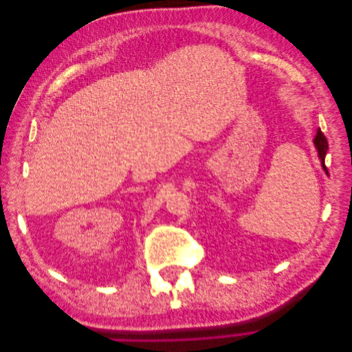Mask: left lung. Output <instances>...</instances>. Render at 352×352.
Here are the masks:
<instances>
[{
	"label": "left lung",
	"mask_w": 352,
	"mask_h": 352,
	"mask_svg": "<svg viewBox=\"0 0 352 352\" xmlns=\"http://www.w3.org/2000/svg\"><path fill=\"white\" fill-rule=\"evenodd\" d=\"M314 145H316L317 151H318V157H320L322 166H323V168L326 170V173H327V167L324 164V157H326V153H327V141H326V136L323 135V132L320 129L317 131V135L314 138Z\"/></svg>",
	"instance_id": "8db88e82"
}]
</instances>
